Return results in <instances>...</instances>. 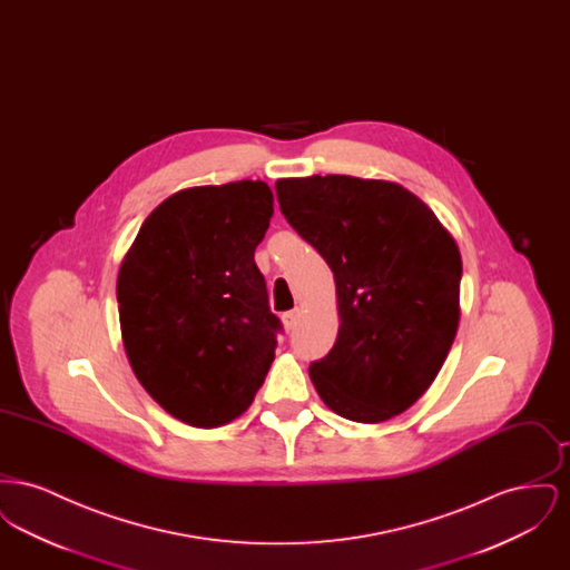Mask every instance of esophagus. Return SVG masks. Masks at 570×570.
Instances as JSON below:
<instances>
[{"label": "esophagus", "instance_id": "esophagus-1", "mask_svg": "<svg viewBox=\"0 0 570 570\" xmlns=\"http://www.w3.org/2000/svg\"><path fill=\"white\" fill-rule=\"evenodd\" d=\"M298 318H301V312H298V309H291V312H286V314L282 316V321H284V326H286L288 331H293V328L297 326Z\"/></svg>", "mask_w": 570, "mask_h": 570}]
</instances>
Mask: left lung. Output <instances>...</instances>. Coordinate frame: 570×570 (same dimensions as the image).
<instances>
[{"mask_svg": "<svg viewBox=\"0 0 570 570\" xmlns=\"http://www.w3.org/2000/svg\"><path fill=\"white\" fill-rule=\"evenodd\" d=\"M288 224L335 277L340 331L309 379L333 412L380 423L434 382L460 325V247L400 184L348 175L277 179Z\"/></svg>", "mask_w": 570, "mask_h": 570, "instance_id": "1", "label": "left lung"}]
</instances>
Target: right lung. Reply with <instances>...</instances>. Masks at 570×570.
I'll return each mask as SVG.
<instances>
[{
    "mask_svg": "<svg viewBox=\"0 0 570 570\" xmlns=\"http://www.w3.org/2000/svg\"><path fill=\"white\" fill-rule=\"evenodd\" d=\"M272 216L265 181L177 191L142 222L121 263L119 325L132 372L194 428L244 414L275 358L282 325L254 263Z\"/></svg>",
    "mask_w": 570,
    "mask_h": 570,
    "instance_id": "add662e5",
    "label": "right lung"
}]
</instances>
